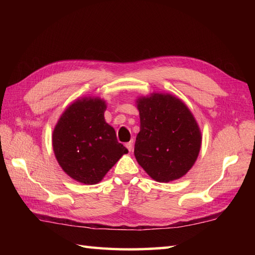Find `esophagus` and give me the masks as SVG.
<instances>
[{
    "label": "esophagus",
    "mask_w": 255,
    "mask_h": 255,
    "mask_svg": "<svg viewBox=\"0 0 255 255\" xmlns=\"http://www.w3.org/2000/svg\"><path fill=\"white\" fill-rule=\"evenodd\" d=\"M132 145H133V141H129V142L126 143V148H127L129 151H131L132 148H133Z\"/></svg>",
    "instance_id": "obj_1"
}]
</instances>
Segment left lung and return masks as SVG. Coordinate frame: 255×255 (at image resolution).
<instances>
[{"instance_id": "8db88e82", "label": "left lung", "mask_w": 255, "mask_h": 255, "mask_svg": "<svg viewBox=\"0 0 255 255\" xmlns=\"http://www.w3.org/2000/svg\"><path fill=\"white\" fill-rule=\"evenodd\" d=\"M140 131L134 156L158 182H171L185 175L196 161L202 134L192 113L170 94L154 93L137 101Z\"/></svg>"}]
</instances>
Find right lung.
Returning a JSON list of instances; mask_svg holds the SVG:
<instances>
[{
	"label": "right lung",
	"instance_id": "right-lung-1",
	"mask_svg": "<svg viewBox=\"0 0 255 255\" xmlns=\"http://www.w3.org/2000/svg\"><path fill=\"white\" fill-rule=\"evenodd\" d=\"M101 99H82L70 105L56 125L52 147L62 170L84 184L99 183L128 150L104 118Z\"/></svg>",
	"mask_w": 255,
	"mask_h": 255
}]
</instances>
